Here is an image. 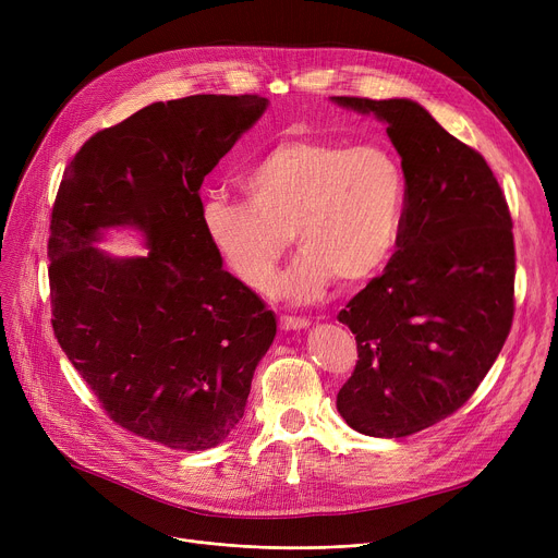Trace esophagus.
I'll list each match as a JSON object with an SVG mask.
<instances>
[{
    "label": "esophagus",
    "mask_w": 558,
    "mask_h": 558,
    "mask_svg": "<svg viewBox=\"0 0 558 558\" xmlns=\"http://www.w3.org/2000/svg\"><path fill=\"white\" fill-rule=\"evenodd\" d=\"M280 328L282 330H305L310 328V320L307 318H301V316H282L280 318Z\"/></svg>",
    "instance_id": "1"
}]
</instances>
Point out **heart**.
<instances>
[{
    "mask_svg": "<svg viewBox=\"0 0 558 558\" xmlns=\"http://www.w3.org/2000/svg\"><path fill=\"white\" fill-rule=\"evenodd\" d=\"M248 203L208 196L201 228L223 267L253 291L276 274L291 234L303 248L278 282L291 303L353 289L393 257L407 213V173L379 142L348 146L296 135L271 144L244 173Z\"/></svg>",
    "mask_w": 558,
    "mask_h": 558,
    "instance_id": "obj_1",
    "label": "heart"
}]
</instances>
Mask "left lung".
Listing matches in <instances>:
<instances>
[{
    "instance_id": "left-lung-1",
    "label": "left lung",
    "mask_w": 558,
    "mask_h": 558,
    "mask_svg": "<svg viewBox=\"0 0 558 558\" xmlns=\"http://www.w3.org/2000/svg\"><path fill=\"white\" fill-rule=\"evenodd\" d=\"M332 101L385 122L407 173L398 251L337 316L360 357L337 409L362 434L409 436L454 414L500 355L513 320V223L486 160L421 104Z\"/></svg>"
}]
</instances>
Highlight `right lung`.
<instances>
[{
  "mask_svg": "<svg viewBox=\"0 0 558 558\" xmlns=\"http://www.w3.org/2000/svg\"><path fill=\"white\" fill-rule=\"evenodd\" d=\"M257 95L156 101L87 140L49 226L51 326L106 414L171 450L219 446L244 416L276 316L221 267L201 228V185L267 110ZM145 232L147 255L94 246Z\"/></svg>",
  "mask_w": 558,
  "mask_h": 558,
  "instance_id": "add662e5",
  "label": "right lung"
}]
</instances>
